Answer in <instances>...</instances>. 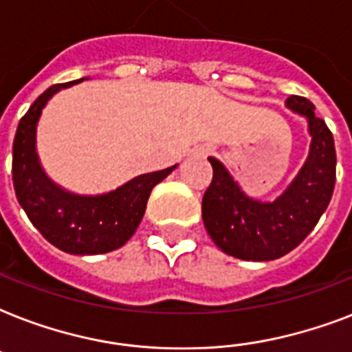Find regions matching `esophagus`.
<instances>
[{
	"label": "esophagus",
	"instance_id": "esophagus-1",
	"mask_svg": "<svg viewBox=\"0 0 352 352\" xmlns=\"http://www.w3.org/2000/svg\"><path fill=\"white\" fill-rule=\"evenodd\" d=\"M204 151H206V149H203V153H204Z\"/></svg>",
	"mask_w": 352,
	"mask_h": 352
}]
</instances>
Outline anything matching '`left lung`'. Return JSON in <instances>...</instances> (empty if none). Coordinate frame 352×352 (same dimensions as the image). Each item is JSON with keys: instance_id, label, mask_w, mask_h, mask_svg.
I'll list each match as a JSON object with an SVG mask.
<instances>
[{"instance_id": "8db88e82", "label": "left lung", "mask_w": 352, "mask_h": 352, "mask_svg": "<svg viewBox=\"0 0 352 352\" xmlns=\"http://www.w3.org/2000/svg\"><path fill=\"white\" fill-rule=\"evenodd\" d=\"M285 106L307 120L311 148L298 175L272 203L246 195L223 162L208 159L214 179L203 197L204 226L215 245L237 259L272 261L294 250L311 234L333 197V133L318 118L311 100L292 95Z\"/></svg>"}]
</instances>
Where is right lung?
Returning <instances> with one entry per match:
<instances>
[{"mask_svg": "<svg viewBox=\"0 0 352 352\" xmlns=\"http://www.w3.org/2000/svg\"><path fill=\"white\" fill-rule=\"evenodd\" d=\"M84 82L51 85L19 120L12 146V181L16 197L30 223L51 245L74 256H96L124 246L146 212L155 184L164 181L175 166L138 175L111 192L80 195L47 175L36 148L41 111L58 91Z\"/></svg>", "mask_w": 352, "mask_h": 352, "instance_id": "obj_1", "label": "right lung"}]
</instances>
